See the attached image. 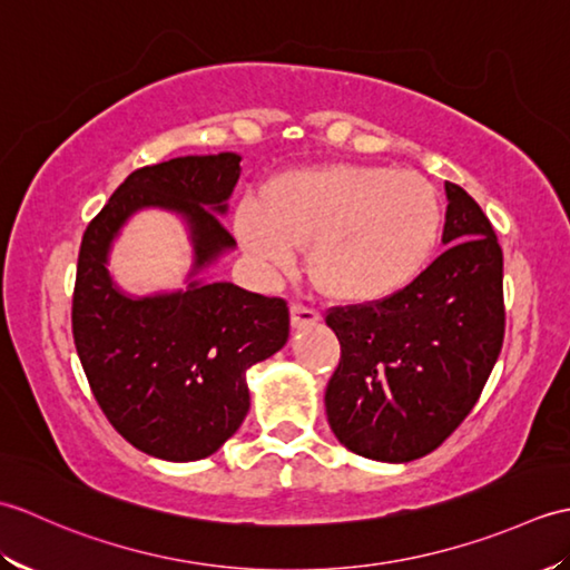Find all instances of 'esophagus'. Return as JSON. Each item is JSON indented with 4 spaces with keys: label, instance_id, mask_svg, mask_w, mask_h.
<instances>
[{
    "label": "esophagus",
    "instance_id": "esophagus-1",
    "mask_svg": "<svg viewBox=\"0 0 570 570\" xmlns=\"http://www.w3.org/2000/svg\"><path fill=\"white\" fill-rule=\"evenodd\" d=\"M321 321V313L316 308H311L301 301H294L292 304V325L294 328H308V325H316Z\"/></svg>",
    "mask_w": 570,
    "mask_h": 570
}]
</instances>
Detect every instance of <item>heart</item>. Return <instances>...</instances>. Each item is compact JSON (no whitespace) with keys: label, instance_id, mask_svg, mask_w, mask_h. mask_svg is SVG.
Here are the masks:
<instances>
[{"label":"heart","instance_id":"1","mask_svg":"<svg viewBox=\"0 0 570 570\" xmlns=\"http://www.w3.org/2000/svg\"><path fill=\"white\" fill-rule=\"evenodd\" d=\"M242 245L269 269H288L308 247V276L345 304L382 301L426 266L441 233V203L416 174L331 164L278 176L262 205H242Z\"/></svg>","mask_w":570,"mask_h":570}]
</instances>
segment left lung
<instances>
[{"label": "left lung", "mask_w": 570, "mask_h": 570, "mask_svg": "<svg viewBox=\"0 0 570 570\" xmlns=\"http://www.w3.org/2000/svg\"><path fill=\"white\" fill-rule=\"evenodd\" d=\"M445 196L441 257L402 292L325 313L341 341L328 423L350 451L384 463L435 451L463 423L504 341L498 235L463 188L445 184Z\"/></svg>", "instance_id": "left-lung-1"}]
</instances>
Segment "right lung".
I'll return each mask as SVG.
<instances>
[{
    "mask_svg": "<svg viewBox=\"0 0 570 570\" xmlns=\"http://www.w3.org/2000/svg\"><path fill=\"white\" fill-rule=\"evenodd\" d=\"M233 151L131 171L85 229L72 292V341L115 431L174 463L213 455L249 411L245 374L288 341L284 298L229 282L127 296L107 272L112 239L141 208L178 213L193 239V274L235 247L220 215L239 178Z\"/></svg>",
    "mask_w": 570,
    "mask_h": 570,
    "instance_id": "1",
    "label": "right lung"
}]
</instances>
